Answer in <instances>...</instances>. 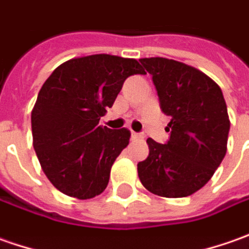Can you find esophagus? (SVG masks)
I'll return each instance as SVG.
<instances>
[{"mask_svg": "<svg viewBox=\"0 0 249 249\" xmlns=\"http://www.w3.org/2000/svg\"><path fill=\"white\" fill-rule=\"evenodd\" d=\"M132 139H135V141L143 139V135H142V133H138V132H132Z\"/></svg>", "mask_w": 249, "mask_h": 249, "instance_id": "34e87169", "label": "esophagus"}]
</instances>
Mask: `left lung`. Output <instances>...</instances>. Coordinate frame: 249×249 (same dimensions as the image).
Here are the masks:
<instances>
[{"instance_id": "8db88e82", "label": "left lung", "mask_w": 249, "mask_h": 249, "mask_svg": "<svg viewBox=\"0 0 249 249\" xmlns=\"http://www.w3.org/2000/svg\"><path fill=\"white\" fill-rule=\"evenodd\" d=\"M141 63L171 121L167 143L147 139L149 156L138 164V175L153 194L187 197L207 184L225 159L230 129L226 102L218 84L192 66L165 57H144Z\"/></svg>"}]
</instances>
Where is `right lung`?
I'll return each instance as SVG.
<instances>
[{
    "label": "right lung",
    "mask_w": 249,
    "mask_h": 249,
    "mask_svg": "<svg viewBox=\"0 0 249 249\" xmlns=\"http://www.w3.org/2000/svg\"><path fill=\"white\" fill-rule=\"evenodd\" d=\"M133 74H144L138 60L100 53L67 60L44 82L31 111L33 146L59 192L87 200L107 187L131 132L100 126L99 120Z\"/></svg>",
    "instance_id": "right-lung-1"
}]
</instances>
